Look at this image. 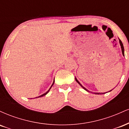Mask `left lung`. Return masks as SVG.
<instances>
[{
    "instance_id": "8db88e82",
    "label": "left lung",
    "mask_w": 129,
    "mask_h": 129,
    "mask_svg": "<svg viewBox=\"0 0 129 129\" xmlns=\"http://www.w3.org/2000/svg\"><path fill=\"white\" fill-rule=\"evenodd\" d=\"M119 44H120V45H121V50H122V55H123V56H124V46H123V44H122V42H121V40H120V39H119ZM75 80H76V82H78V84H79V85H81V87H82V88H83L84 90H86V91H88V92H89V91H88V90H87V89H86V88H85V87H84L83 86H82V85H81V83H80V82H79V81H78V79H76V78H75ZM112 90H113V89H112ZM112 90H110V91H112ZM107 93V92H106V93H94V94H105V93Z\"/></svg>"
}]
</instances>
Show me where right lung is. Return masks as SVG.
<instances>
[{
  "mask_svg": "<svg viewBox=\"0 0 129 129\" xmlns=\"http://www.w3.org/2000/svg\"><path fill=\"white\" fill-rule=\"evenodd\" d=\"M54 81H53V84H52V85H51V87H50V89H49V90H48V91H47V92H46V93H44V94H42V95L39 96H38V97H36V98H39V97H42V96H45V95H46V94H47V93H48V91H50V88H51V87H52V86H53V84H54Z\"/></svg>",
  "mask_w": 129,
  "mask_h": 129,
  "instance_id": "1",
  "label": "right lung"
}]
</instances>
